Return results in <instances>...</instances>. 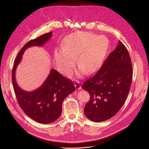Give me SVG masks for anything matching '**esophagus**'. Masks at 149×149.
<instances>
[{
  "instance_id": "obj_1",
  "label": "esophagus",
  "mask_w": 149,
  "mask_h": 149,
  "mask_svg": "<svg viewBox=\"0 0 149 149\" xmlns=\"http://www.w3.org/2000/svg\"><path fill=\"white\" fill-rule=\"evenodd\" d=\"M74 85H75V87L76 89H77V90H80V89L81 88V84H80V83H79L78 81H76V82L74 83Z\"/></svg>"
}]
</instances>
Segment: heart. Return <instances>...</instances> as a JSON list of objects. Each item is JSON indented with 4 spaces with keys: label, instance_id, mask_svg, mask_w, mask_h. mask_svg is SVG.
Segmentation results:
<instances>
[{
    "label": "heart",
    "instance_id": "b5f03b06",
    "mask_svg": "<svg viewBox=\"0 0 149 149\" xmlns=\"http://www.w3.org/2000/svg\"><path fill=\"white\" fill-rule=\"evenodd\" d=\"M104 36L88 32H77L67 36L62 41V48L55 50L54 56L57 65L63 74L70 76L75 67L85 74L93 72L100 64L106 50Z\"/></svg>",
    "mask_w": 149,
    "mask_h": 149
}]
</instances>
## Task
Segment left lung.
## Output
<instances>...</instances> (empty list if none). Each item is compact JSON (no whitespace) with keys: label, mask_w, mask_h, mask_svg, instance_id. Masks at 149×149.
Wrapping results in <instances>:
<instances>
[{"label":"left lung","mask_w":149,"mask_h":149,"mask_svg":"<svg viewBox=\"0 0 149 149\" xmlns=\"http://www.w3.org/2000/svg\"><path fill=\"white\" fill-rule=\"evenodd\" d=\"M133 68L130 55L121 41L100 69L84 82L82 88L90 95L84 114L101 122L114 116L123 107L130 91Z\"/></svg>","instance_id":"obj_1"}]
</instances>
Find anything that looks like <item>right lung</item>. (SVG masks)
<instances>
[{"mask_svg":"<svg viewBox=\"0 0 149 149\" xmlns=\"http://www.w3.org/2000/svg\"><path fill=\"white\" fill-rule=\"evenodd\" d=\"M52 35L50 32L27 42L19 52L12 69V84L19 106L28 117L42 124L52 123L59 117L63 100L75 90L73 82L52 69L40 87L33 91L28 92L19 87L15 78V71L25 50L32 46L44 45Z\"/></svg>","mask_w":149,"mask_h":149,"instance_id":"1","label":"right lung"}]
</instances>
